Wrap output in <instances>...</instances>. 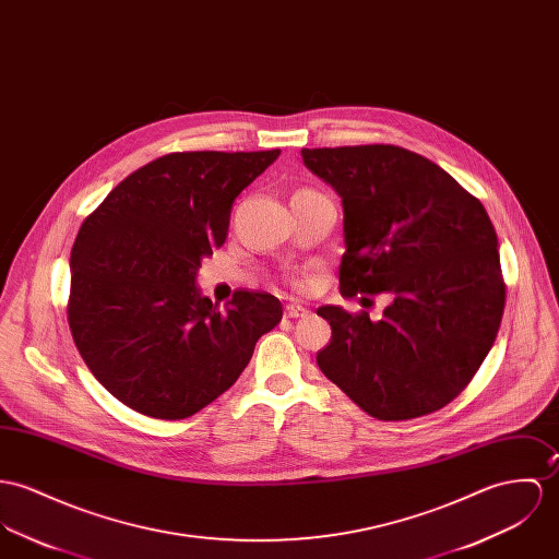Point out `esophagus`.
Instances as JSON below:
<instances>
[{
	"instance_id": "1",
	"label": "esophagus",
	"mask_w": 559,
	"mask_h": 559,
	"mask_svg": "<svg viewBox=\"0 0 559 559\" xmlns=\"http://www.w3.org/2000/svg\"><path fill=\"white\" fill-rule=\"evenodd\" d=\"M307 313H309L307 307L299 304L286 305V309H284V316H286V318H304Z\"/></svg>"
}]
</instances>
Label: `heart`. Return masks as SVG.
<instances>
[{
	"instance_id": "obj_1",
	"label": "heart",
	"mask_w": 559,
	"mask_h": 559,
	"mask_svg": "<svg viewBox=\"0 0 559 559\" xmlns=\"http://www.w3.org/2000/svg\"><path fill=\"white\" fill-rule=\"evenodd\" d=\"M305 192H311V190H301V192H297V194H305Z\"/></svg>"
}]
</instances>
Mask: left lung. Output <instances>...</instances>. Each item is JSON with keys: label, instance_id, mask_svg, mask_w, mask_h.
I'll list each match as a JSON object with an SVG mask.
<instances>
[{"label": "left lung", "instance_id": "obj_1", "mask_svg": "<svg viewBox=\"0 0 559 559\" xmlns=\"http://www.w3.org/2000/svg\"><path fill=\"white\" fill-rule=\"evenodd\" d=\"M301 155L342 199V295H391L376 322L367 311L318 307L333 331L318 367L380 420L451 404L489 355L504 313L498 235L485 206L438 164L395 145Z\"/></svg>", "mask_w": 559, "mask_h": 559}]
</instances>
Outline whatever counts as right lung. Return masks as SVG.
Listing matches in <instances>:
<instances>
[{"mask_svg":"<svg viewBox=\"0 0 559 559\" xmlns=\"http://www.w3.org/2000/svg\"><path fill=\"white\" fill-rule=\"evenodd\" d=\"M280 155L168 153L128 175L83 222L70 254L68 322L102 386L141 414L177 420L230 389L282 320L269 293L222 313L201 262L224 246L235 199Z\"/></svg>","mask_w":559,"mask_h":559,"instance_id":"1","label":"right lung"}]
</instances>
